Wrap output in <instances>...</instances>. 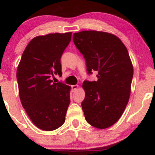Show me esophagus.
<instances>
[{"mask_svg": "<svg viewBox=\"0 0 155 155\" xmlns=\"http://www.w3.org/2000/svg\"><path fill=\"white\" fill-rule=\"evenodd\" d=\"M71 87H72V90H73V92H75V91L78 90V87H79V86H78V84H75V85H72Z\"/></svg>", "mask_w": 155, "mask_h": 155, "instance_id": "1", "label": "esophagus"}]
</instances>
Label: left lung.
Masks as SVG:
<instances>
[{"label":"left lung","mask_w":155,"mask_h":155,"mask_svg":"<svg viewBox=\"0 0 155 155\" xmlns=\"http://www.w3.org/2000/svg\"><path fill=\"white\" fill-rule=\"evenodd\" d=\"M73 39L88 73L98 71L97 81L82 84L84 117L95 128H107L118 121L130 98L133 67L128 50L119 38L105 31H80Z\"/></svg>","instance_id":"obj_1"}]
</instances>
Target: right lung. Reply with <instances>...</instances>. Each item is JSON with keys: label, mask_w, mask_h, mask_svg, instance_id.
Returning a JSON list of instances; mask_svg holds the SVG:
<instances>
[{"label": "right lung", "mask_w": 155, "mask_h": 155, "mask_svg": "<svg viewBox=\"0 0 155 155\" xmlns=\"http://www.w3.org/2000/svg\"><path fill=\"white\" fill-rule=\"evenodd\" d=\"M71 35L72 32L55 33L33 38L18 65L21 103L33 124L43 130H56L65 120L71 87L55 83L50 78L62 75L61 58Z\"/></svg>", "instance_id": "obj_1"}]
</instances>
